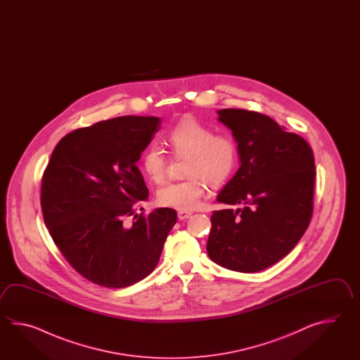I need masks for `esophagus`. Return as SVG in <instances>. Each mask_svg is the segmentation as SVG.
Instances as JSON below:
<instances>
[{
	"label": "esophagus",
	"mask_w": 360,
	"mask_h": 360,
	"mask_svg": "<svg viewBox=\"0 0 360 360\" xmlns=\"http://www.w3.org/2000/svg\"><path fill=\"white\" fill-rule=\"evenodd\" d=\"M191 216V212H189V211H179V212H177L179 220H186V219H189Z\"/></svg>",
	"instance_id": "1"
}]
</instances>
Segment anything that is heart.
Segmentation results:
<instances>
[{
	"instance_id": "obj_1",
	"label": "heart",
	"mask_w": 360,
	"mask_h": 360,
	"mask_svg": "<svg viewBox=\"0 0 360 360\" xmlns=\"http://www.w3.org/2000/svg\"><path fill=\"white\" fill-rule=\"evenodd\" d=\"M166 143L176 157H185L181 181L165 184L158 191V203L180 211L198 207L208 186L225 183L238 162L236 140L226 134H214L193 117L183 118L167 132ZM166 155L160 146H148L141 157V169L146 176L161 183L166 176Z\"/></svg>"
}]
</instances>
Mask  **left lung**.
<instances>
[{
  "label": "left lung",
  "instance_id": "left-lung-1",
  "mask_svg": "<svg viewBox=\"0 0 360 360\" xmlns=\"http://www.w3.org/2000/svg\"><path fill=\"white\" fill-rule=\"evenodd\" d=\"M217 113L233 131L240 167L217 195V202L237 208L211 216L207 252L224 268L260 271L291 252L310 224L313 150L268 115L245 109Z\"/></svg>",
  "mask_w": 360,
  "mask_h": 360
}]
</instances>
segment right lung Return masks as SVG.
Returning <instances> with one entry per match:
<instances>
[{
	"label": "right lung",
	"instance_id": "1",
	"mask_svg": "<svg viewBox=\"0 0 360 360\" xmlns=\"http://www.w3.org/2000/svg\"><path fill=\"white\" fill-rule=\"evenodd\" d=\"M161 122L101 121L69 132L51 154L41 185L44 220L65 260L92 283L123 288L144 279L176 224L172 208L135 214L149 195L136 162Z\"/></svg>",
	"mask_w": 360,
	"mask_h": 360
}]
</instances>
